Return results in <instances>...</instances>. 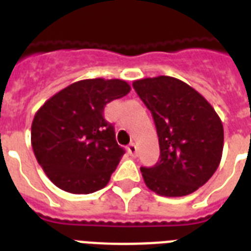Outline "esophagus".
<instances>
[{
    "label": "esophagus",
    "mask_w": 251,
    "mask_h": 251,
    "mask_svg": "<svg viewBox=\"0 0 251 251\" xmlns=\"http://www.w3.org/2000/svg\"><path fill=\"white\" fill-rule=\"evenodd\" d=\"M137 146L134 145V143H130L129 146H127V152L130 153V156H133V157H135L137 156Z\"/></svg>",
    "instance_id": "34e87169"
}]
</instances>
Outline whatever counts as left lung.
<instances>
[{
    "mask_svg": "<svg viewBox=\"0 0 251 251\" xmlns=\"http://www.w3.org/2000/svg\"><path fill=\"white\" fill-rule=\"evenodd\" d=\"M133 87L152 113L160 147V160L141 168L145 183L163 197L194 193L220 164L222 120L198 91L173 76L145 78Z\"/></svg>",
    "mask_w": 251,
    "mask_h": 251,
    "instance_id": "obj_1",
    "label": "left lung"
}]
</instances>
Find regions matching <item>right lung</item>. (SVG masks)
<instances>
[{
  "mask_svg": "<svg viewBox=\"0 0 251 251\" xmlns=\"http://www.w3.org/2000/svg\"><path fill=\"white\" fill-rule=\"evenodd\" d=\"M130 90L122 79L78 80L37 110L31 126L33 153L61 190L90 194L109 182L125 151L104 118V106Z\"/></svg>",
  "mask_w": 251,
  "mask_h": 251,
  "instance_id": "obj_1",
  "label": "right lung"
}]
</instances>
